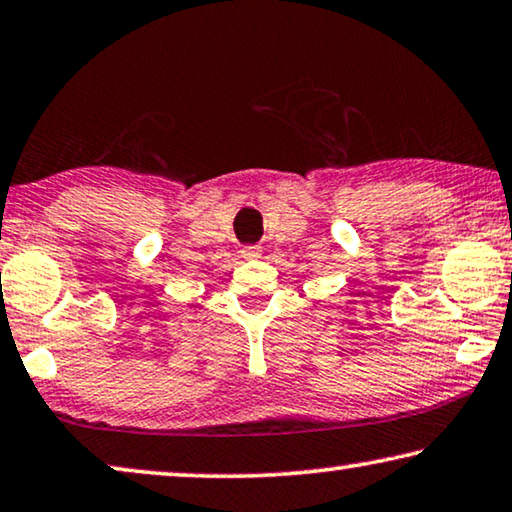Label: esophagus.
<instances>
[{
	"mask_svg": "<svg viewBox=\"0 0 512 512\" xmlns=\"http://www.w3.org/2000/svg\"><path fill=\"white\" fill-rule=\"evenodd\" d=\"M240 254L245 261H254V258H261V247H245Z\"/></svg>",
	"mask_w": 512,
	"mask_h": 512,
	"instance_id": "obj_1",
	"label": "esophagus"
}]
</instances>
